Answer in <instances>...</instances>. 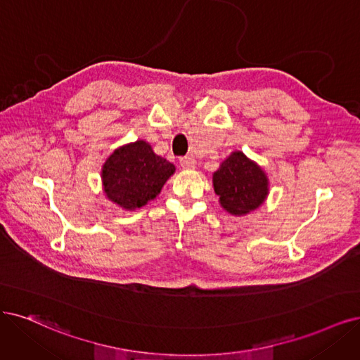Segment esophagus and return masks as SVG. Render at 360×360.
Listing matches in <instances>:
<instances>
[{
  "instance_id": "1",
  "label": "esophagus",
  "mask_w": 360,
  "mask_h": 360,
  "mask_svg": "<svg viewBox=\"0 0 360 360\" xmlns=\"http://www.w3.org/2000/svg\"><path fill=\"white\" fill-rule=\"evenodd\" d=\"M179 165L182 166V169H194L195 167V160L193 157H182L179 158Z\"/></svg>"
}]
</instances>
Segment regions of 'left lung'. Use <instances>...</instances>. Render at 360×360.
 Listing matches in <instances>:
<instances>
[{"label":"left lung","instance_id":"left-lung-1","mask_svg":"<svg viewBox=\"0 0 360 360\" xmlns=\"http://www.w3.org/2000/svg\"><path fill=\"white\" fill-rule=\"evenodd\" d=\"M214 190L231 215H246L259 207L269 194L265 172L242 151H234L214 173Z\"/></svg>","mask_w":360,"mask_h":360}]
</instances>
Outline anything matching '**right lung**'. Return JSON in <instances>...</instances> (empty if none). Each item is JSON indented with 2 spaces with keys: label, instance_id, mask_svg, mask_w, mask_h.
<instances>
[{
  "label": "right lung",
  "instance_id": "add662e5",
  "mask_svg": "<svg viewBox=\"0 0 360 360\" xmlns=\"http://www.w3.org/2000/svg\"><path fill=\"white\" fill-rule=\"evenodd\" d=\"M173 173L175 166L157 155L148 142L136 141L120 146L106 158L103 191L112 203L135 210L155 198Z\"/></svg>",
  "mask_w": 360,
  "mask_h": 360
}]
</instances>
